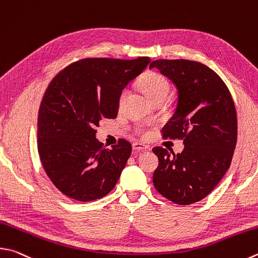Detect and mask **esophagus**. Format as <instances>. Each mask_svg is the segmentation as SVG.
<instances>
[{
  "label": "esophagus",
  "instance_id": "esophagus-1",
  "mask_svg": "<svg viewBox=\"0 0 258 258\" xmlns=\"http://www.w3.org/2000/svg\"><path fill=\"white\" fill-rule=\"evenodd\" d=\"M132 147H133V150L135 152H142V151H145V150L149 149L148 145H145L143 143H140V142L133 143Z\"/></svg>",
  "mask_w": 258,
  "mask_h": 258
}]
</instances>
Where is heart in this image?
I'll list each match as a JSON object with an SVG mask.
<instances>
[{
	"label": "heart",
	"mask_w": 258,
	"mask_h": 258,
	"mask_svg": "<svg viewBox=\"0 0 258 258\" xmlns=\"http://www.w3.org/2000/svg\"><path fill=\"white\" fill-rule=\"evenodd\" d=\"M139 87L141 89L142 92L148 98L150 101L159 97H167L169 93V82L167 79L161 76L160 73L157 72H147L144 76L139 80ZM126 95V91H123L120 95V100L123 99ZM139 133L145 134V131L143 128L139 130Z\"/></svg>",
	"instance_id": "obj_1"
}]
</instances>
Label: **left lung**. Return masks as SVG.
I'll return each instance as SVG.
<instances>
[{"label":"left lung","instance_id":"obj_1","mask_svg":"<svg viewBox=\"0 0 258 258\" xmlns=\"http://www.w3.org/2000/svg\"><path fill=\"white\" fill-rule=\"evenodd\" d=\"M158 69L177 89L175 113L163 126V138L182 139L184 150L175 154L153 148L159 166L153 185L162 196L179 205L203 200L230 167L237 143V114L229 89L213 70L187 59H158Z\"/></svg>","mask_w":258,"mask_h":258}]
</instances>
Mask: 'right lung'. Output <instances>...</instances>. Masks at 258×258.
Returning <instances> with one entry per match:
<instances>
[{
  "label": "right lung",
  "mask_w": 258,
  "mask_h": 258,
  "mask_svg": "<svg viewBox=\"0 0 258 258\" xmlns=\"http://www.w3.org/2000/svg\"><path fill=\"white\" fill-rule=\"evenodd\" d=\"M151 62L84 58L56 76L41 100L38 152L56 188L80 202L114 188L132 152L125 140L106 149L96 138L101 118H116L121 91Z\"/></svg>",
  "instance_id": "obj_1"
}]
</instances>
